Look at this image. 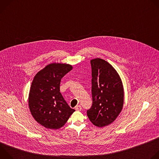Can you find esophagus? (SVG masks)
<instances>
[{
	"label": "esophagus",
	"instance_id": "1",
	"mask_svg": "<svg viewBox=\"0 0 159 159\" xmlns=\"http://www.w3.org/2000/svg\"><path fill=\"white\" fill-rule=\"evenodd\" d=\"M75 109L76 111H81L82 110V107H81V106L80 105H77V106H76L75 107Z\"/></svg>",
	"mask_w": 159,
	"mask_h": 159
}]
</instances>
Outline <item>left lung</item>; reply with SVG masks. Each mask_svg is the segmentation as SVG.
<instances>
[{
    "mask_svg": "<svg viewBox=\"0 0 159 159\" xmlns=\"http://www.w3.org/2000/svg\"><path fill=\"white\" fill-rule=\"evenodd\" d=\"M92 67L93 106L87 111L88 118L98 127L111 124L120 114L124 104V88L121 77L107 61L96 58Z\"/></svg>",
    "mask_w": 159,
    "mask_h": 159,
    "instance_id": "left-lung-1",
    "label": "left lung"
}]
</instances>
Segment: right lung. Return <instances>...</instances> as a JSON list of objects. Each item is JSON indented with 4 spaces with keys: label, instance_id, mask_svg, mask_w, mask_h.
Wrapping results in <instances>:
<instances>
[{
    "label": "right lung",
    "instance_id": "add662e5",
    "mask_svg": "<svg viewBox=\"0 0 159 159\" xmlns=\"http://www.w3.org/2000/svg\"><path fill=\"white\" fill-rule=\"evenodd\" d=\"M72 69L70 64L50 63L39 71L33 80L28 105L34 119L44 128H61L75 111L60 92L61 79Z\"/></svg>",
    "mask_w": 159,
    "mask_h": 159
}]
</instances>
